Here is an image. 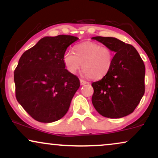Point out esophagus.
Returning <instances> with one entry per match:
<instances>
[{"instance_id":"esophagus-1","label":"esophagus","mask_w":158,"mask_h":158,"mask_svg":"<svg viewBox=\"0 0 158 158\" xmlns=\"http://www.w3.org/2000/svg\"><path fill=\"white\" fill-rule=\"evenodd\" d=\"M88 81H85V80H83V79H80V84L81 85H86V84H88Z\"/></svg>"}]
</instances>
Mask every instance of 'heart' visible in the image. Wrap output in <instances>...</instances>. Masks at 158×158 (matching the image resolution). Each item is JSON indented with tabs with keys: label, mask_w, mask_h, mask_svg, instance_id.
Instances as JSON below:
<instances>
[{
	"label": "heart",
	"mask_w": 158,
	"mask_h": 158,
	"mask_svg": "<svg viewBox=\"0 0 158 158\" xmlns=\"http://www.w3.org/2000/svg\"><path fill=\"white\" fill-rule=\"evenodd\" d=\"M114 52L107 46L94 41H85L71 50L65 52L63 61L69 73H77L82 67L85 76L90 79H101L110 71L113 64Z\"/></svg>",
	"instance_id": "heart-1"
}]
</instances>
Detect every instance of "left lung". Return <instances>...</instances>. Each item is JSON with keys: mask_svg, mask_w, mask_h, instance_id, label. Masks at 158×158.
Listing matches in <instances>:
<instances>
[{"mask_svg": "<svg viewBox=\"0 0 158 158\" xmlns=\"http://www.w3.org/2000/svg\"><path fill=\"white\" fill-rule=\"evenodd\" d=\"M115 52L110 71L91 84L92 103L99 114L112 119L131 114L145 93L146 68L138 52L131 44L113 37L96 36Z\"/></svg>", "mask_w": 158, "mask_h": 158, "instance_id": "obj_1", "label": "left lung"}]
</instances>
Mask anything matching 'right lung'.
<instances>
[{
	"label": "right lung",
	"instance_id": "right-lung-1",
	"mask_svg": "<svg viewBox=\"0 0 158 158\" xmlns=\"http://www.w3.org/2000/svg\"><path fill=\"white\" fill-rule=\"evenodd\" d=\"M79 39L72 35L46 36L22 54L14 71L15 96L35 120L52 123L66 114L80 86L63 61L67 48Z\"/></svg>",
	"mask_w": 158,
	"mask_h": 158
}]
</instances>
